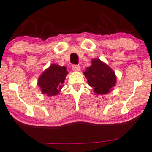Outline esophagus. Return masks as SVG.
I'll return each mask as SVG.
<instances>
[{
  "label": "esophagus",
  "instance_id": "obj_1",
  "mask_svg": "<svg viewBox=\"0 0 152 152\" xmlns=\"http://www.w3.org/2000/svg\"><path fill=\"white\" fill-rule=\"evenodd\" d=\"M81 69L79 65H73L72 66V70L74 71H79Z\"/></svg>",
  "mask_w": 152,
  "mask_h": 152
}]
</instances>
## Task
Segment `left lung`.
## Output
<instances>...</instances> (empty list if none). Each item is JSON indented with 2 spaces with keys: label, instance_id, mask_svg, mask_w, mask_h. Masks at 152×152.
Instances as JSON below:
<instances>
[{
  "label": "left lung",
  "instance_id": "left-lung-1",
  "mask_svg": "<svg viewBox=\"0 0 152 152\" xmlns=\"http://www.w3.org/2000/svg\"><path fill=\"white\" fill-rule=\"evenodd\" d=\"M84 74L88 84L98 94H107L115 85L116 76L114 71L99 59L92 60L91 66L86 68Z\"/></svg>",
  "mask_w": 152,
  "mask_h": 152
}]
</instances>
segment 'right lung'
<instances>
[{
    "label": "right lung",
    "mask_w": 152,
    "mask_h": 152,
    "mask_svg": "<svg viewBox=\"0 0 152 152\" xmlns=\"http://www.w3.org/2000/svg\"><path fill=\"white\" fill-rule=\"evenodd\" d=\"M68 71L65 66L52 64L45 71L38 80V86L42 92L48 96H54L59 93L61 84H63Z\"/></svg>",
    "instance_id": "add662e5"
}]
</instances>
